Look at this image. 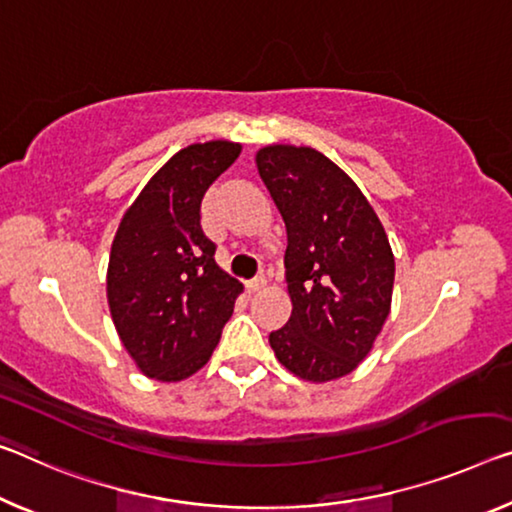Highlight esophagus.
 Segmentation results:
<instances>
[{
    "instance_id": "obj_1",
    "label": "esophagus",
    "mask_w": 512,
    "mask_h": 512,
    "mask_svg": "<svg viewBox=\"0 0 512 512\" xmlns=\"http://www.w3.org/2000/svg\"><path fill=\"white\" fill-rule=\"evenodd\" d=\"M263 288H265V279L263 277H258V279L247 283V293H258V290H263Z\"/></svg>"
}]
</instances>
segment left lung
I'll list each match as a JSON object with an SVG mask.
<instances>
[{
    "instance_id": "8db88e82",
    "label": "left lung",
    "mask_w": 512,
    "mask_h": 512,
    "mask_svg": "<svg viewBox=\"0 0 512 512\" xmlns=\"http://www.w3.org/2000/svg\"><path fill=\"white\" fill-rule=\"evenodd\" d=\"M256 169L288 235L293 313L270 345L302 380H338L368 357L389 318L396 277L389 238L355 180L316 148L265 146Z\"/></svg>"
}]
</instances>
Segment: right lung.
Listing matches in <instances>:
<instances>
[{
  "instance_id": "obj_1",
  "label": "right lung",
  "mask_w": 512,
  "mask_h": 512,
  "mask_svg": "<svg viewBox=\"0 0 512 512\" xmlns=\"http://www.w3.org/2000/svg\"><path fill=\"white\" fill-rule=\"evenodd\" d=\"M226 139L178 151L125 210L107 265V304L123 348L146 377L180 382L217 348L242 283L215 263L201 199L238 160Z\"/></svg>"
}]
</instances>
